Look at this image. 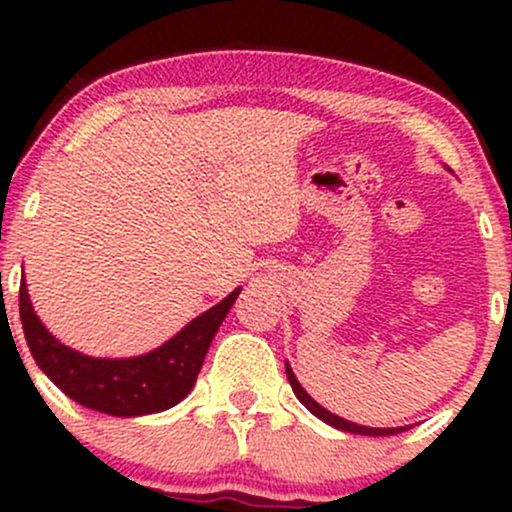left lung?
Returning <instances> with one entry per match:
<instances>
[{
    "label": "left lung",
    "mask_w": 512,
    "mask_h": 512,
    "mask_svg": "<svg viewBox=\"0 0 512 512\" xmlns=\"http://www.w3.org/2000/svg\"><path fill=\"white\" fill-rule=\"evenodd\" d=\"M286 375H289V383L293 387V392H296V397L301 399V402L308 407L313 414L317 416V419H322L325 424H330L334 428H342V431H349V433H361V436H395V433H402L407 431V426H399V428H368V426H358V424H351V421L342 419V416L337 414H330L325 407H320V404L315 402L313 397L308 395V392L303 390L301 383L296 380V375H293V370L286 366Z\"/></svg>",
    "instance_id": "left-lung-1"
}]
</instances>
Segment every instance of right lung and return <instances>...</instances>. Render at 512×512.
I'll list each match as a JSON object with an SVG mask.
<instances>
[{
  "label": "right lung",
  "mask_w": 512,
  "mask_h": 512,
  "mask_svg": "<svg viewBox=\"0 0 512 512\" xmlns=\"http://www.w3.org/2000/svg\"><path fill=\"white\" fill-rule=\"evenodd\" d=\"M238 293L240 289L195 317L170 342L137 358H91L57 342L33 313L26 281L19 289V313L35 363L64 395L110 416H142L175 407L187 397Z\"/></svg>",
  "instance_id": "add662e5"
}]
</instances>
